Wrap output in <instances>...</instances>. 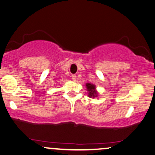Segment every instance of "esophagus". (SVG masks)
Returning a JSON list of instances; mask_svg holds the SVG:
<instances>
[{"instance_id": "esophagus-1", "label": "esophagus", "mask_w": 155, "mask_h": 155, "mask_svg": "<svg viewBox=\"0 0 155 155\" xmlns=\"http://www.w3.org/2000/svg\"><path fill=\"white\" fill-rule=\"evenodd\" d=\"M71 78H72V79L74 80V81H76V76L75 75V74H72V75H71Z\"/></svg>"}]
</instances>
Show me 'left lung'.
Instances as JSON below:
<instances>
[{"mask_svg":"<svg viewBox=\"0 0 155 155\" xmlns=\"http://www.w3.org/2000/svg\"><path fill=\"white\" fill-rule=\"evenodd\" d=\"M86 86L88 93V97H90V98H95V97L98 96V92L96 91V86L94 84L87 83L86 84Z\"/></svg>","mask_w":155,"mask_h":155,"instance_id":"1","label":"left lung"}]
</instances>
